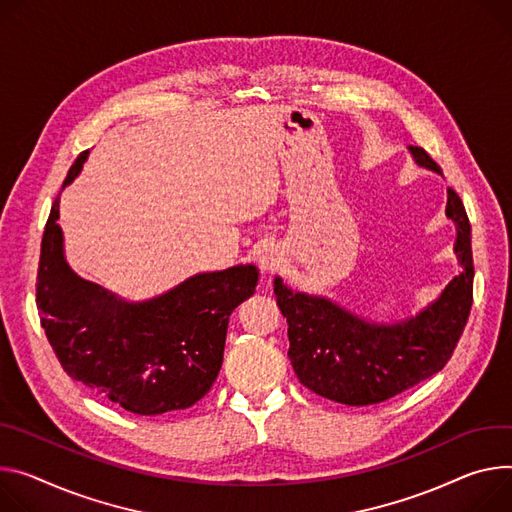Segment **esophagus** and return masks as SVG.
<instances>
[{
  "instance_id": "obj_1",
  "label": "esophagus",
  "mask_w": 512,
  "mask_h": 512,
  "mask_svg": "<svg viewBox=\"0 0 512 512\" xmlns=\"http://www.w3.org/2000/svg\"><path fill=\"white\" fill-rule=\"evenodd\" d=\"M259 263H261V269H263V271H273V269H277V265L282 263V255L277 253V249L267 247V249L261 251V255H259Z\"/></svg>"
}]
</instances>
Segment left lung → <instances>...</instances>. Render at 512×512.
<instances>
[{"label":"left lung","instance_id":"left-lung-1","mask_svg":"<svg viewBox=\"0 0 512 512\" xmlns=\"http://www.w3.org/2000/svg\"><path fill=\"white\" fill-rule=\"evenodd\" d=\"M408 151L418 165L441 173L425 149ZM445 212L457 228L455 253L461 271L435 302L406 320L369 322L322 296L292 292L275 277L277 306L288 320V357L302 386L341 404L367 406L394 398L445 367L474 300L472 228L451 188Z\"/></svg>","mask_w":512,"mask_h":512}]
</instances>
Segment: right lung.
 <instances>
[{"label": "right lung", "instance_id": "right-lung-1", "mask_svg": "<svg viewBox=\"0 0 512 512\" xmlns=\"http://www.w3.org/2000/svg\"><path fill=\"white\" fill-rule=\"evenodd\" d=\"M89 151L71 165L63 188ZM59 196L44 226L36 275L40 324L67 374L128 412L190 408L218 378L228 316L255 294V265L198 273L147 302H124L81 280L63 255Z\"/></svg>", "mask_w": 512, "mask_h": 512}]
</instances>
